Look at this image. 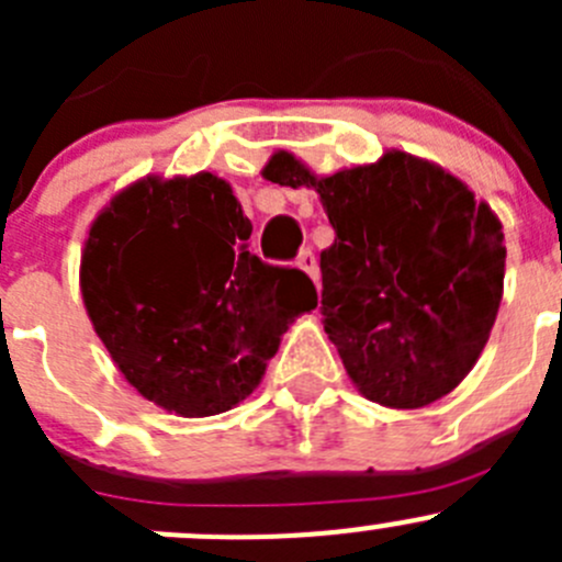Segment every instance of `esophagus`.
I'll use <instances>...</instances> for the list:
<instances>
[{
  "instance_id": "1",
  "label": "esophagus",
  "mask_w": 562,
  "mask_h": 562,
  "mask_svg": "<svg viewBox=\"0 0 562 562\" xmlns=\"http://www.w3.org/2000/svg\"><path fill=\"white\" fill-rule=\"evenodd\" d=\"M296 266L302 271H307L310 277H313V280L317 282L321 280V271H317V260H315V255H313V249H302V252H299V258H296Z\"/></svg>"
}]
</instances>
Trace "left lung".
I'll use <instances>...</instances> for the list:
<instances>
[{"instance_id":"1","label":"left lung","mask_w":562,"mask_h":562,"mask_svg":"<svg viewBox=\"0 0 562 562\" xmlns=\"http://www.w3.org/2000/svg\"><path fill=\"white\" fill-rule=\"evenodd\" d=\"M263 176L321 195L337 234L321 252L323 328L361 394L424 407L457 389L503 296L506 247L492 209L405 151L326 179L277 151Z\"/></svg>"}]
</instances>
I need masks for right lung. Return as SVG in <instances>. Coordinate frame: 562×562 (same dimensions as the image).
Segmentation results:
<instances>
[{
  "label": "right lung",
  "instance_id": "1",
  "mask_svg": "<svg viewBox=\"0 0 562 562\" xmlns=\"http://www.w3.org/2000/svg\"><path fill=\"white\" fill-rule=\"evenodd\" d=\"M252 223L212 173L144 179L94 220L81 293L130 386L187 418L231 411L258 386L313 280L247 249Z\"/></svg>",
  "mask_w": 562,
  "mask_h": 562
}]
</instances>
